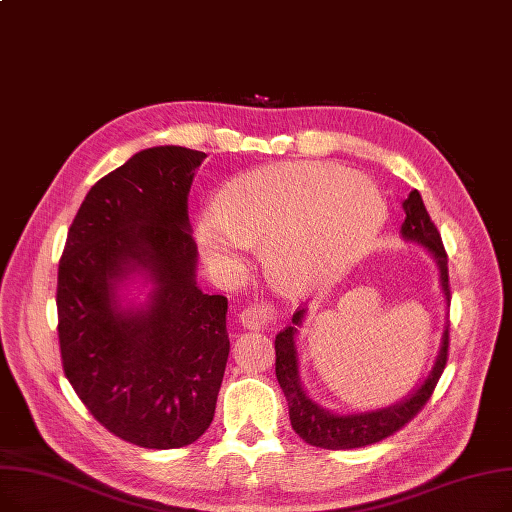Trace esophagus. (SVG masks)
I'll use <instances>...</instances> for the list:
<instances>
[{
	"instance_id": "34e87169",
	"label": "esophagus",
	"mask_w": 512,
	"mask_h": 512,
	"mask_svg": "<svg viewBox=\"0 0 512 512\" xmlns=\"http://www.w3.org/2000/svg\"><path fill=\"white\" fill-rule=\"evenodd\" d=\"M238 320L244 328L249 330H263L272 326L276 320H278V314L272 303L268 301H255V303H249L247 307H244L240 314H238Z\"/></svg>"
}]
</instances>
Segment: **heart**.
Instances as JSON below:
<instances>
[{
    "mask_svg": "<svg viewBox=\"0 0 512 512\" xmlns=\"http://www.w3.org/2000/svg\"><path fill=\"white\" fill-rule=\"evenodd\" d=\"M383 221V194L368 177L330 165H272L236 177L219 209L203 217L198 240L219 265L263 247L284 288L311 291L341 278Z\"/></svg>",
    "mask_w": 512,
    "mask_h": 512,
    "instance_id": "b5f03b06",
    "label": "heart"
}]
</instances>
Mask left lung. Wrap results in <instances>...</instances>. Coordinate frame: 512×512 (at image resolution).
Returning a JSON list of instances; mask_svg holds the SVG:
<instances>
[{"mask_svg":"<svg viewBox=\"0 0 512 512\" xmlns=\"http://www.w3.org/2000/svg\"><path fill=\"white\" fill-rule=\"evenodd\" d=\"M402 207H404L406 219L399 232H402L404 240L418 242L420 247L431 251L439 270L443 297H446V303L450 307L448 255H446V249H443L437 226L431 221L418 190H412L408 194ZM303 316H305V309H297L293 314V324L286 326L276 335V379L286 395L291 425L295 433L305 443H309V446L324 448V450H353V448L372 446V443H379L389 435L397 433L404 425H408V422L422 410V406L429 402V397L448 362L450 324L446 326V330H443L439 353L431 372L427 374V379L422 381L408 397H404L402 402L393 404L389 408L372 410V412L332 414L330 410L318 406L314 399L307 395L299 379L297 328L301 326Z\"/></svg>","mask_w":512,"mask_h":512,"instance_id":"left-lung-1","label":"left lung"}]
</instances>
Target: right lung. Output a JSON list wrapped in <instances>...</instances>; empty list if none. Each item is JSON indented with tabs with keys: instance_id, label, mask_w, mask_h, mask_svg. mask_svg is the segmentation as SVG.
Listing matches in <instances>:
<instances>
[{
	"instance_id": "add662e5",
	"label": "right lung",
	"mask_w": 512,
	"mask_h": 512,
	"mask_svg": "<svg viewBox=\"0 0 512 512\" xmlns=\"http://www.w3.org/2000/svg\"><path fill=\"white\" fill-rule=\"evenodd\" d=\"M207 154L146 148L81 203L58 265L62 368L110 433L148 450L184 448L213 420L230 339L228 299L196 286L188 192ZM153 282L140 308L118 284Z\"/></svg>"
}]
</instances>
